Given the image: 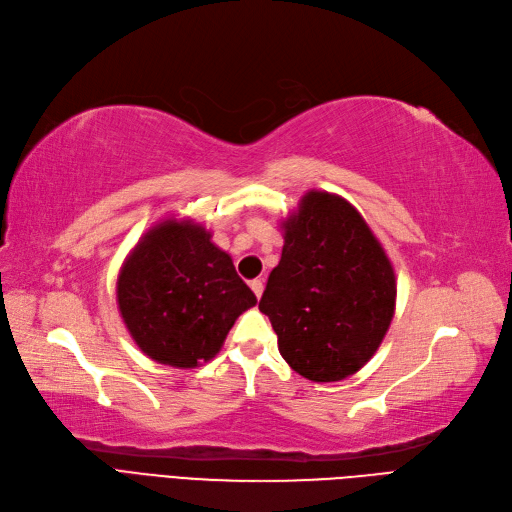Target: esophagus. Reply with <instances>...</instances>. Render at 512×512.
<instances>
[{"instance_id": "1", "label": "esophagus", "mask_w": 512, "mask_h": 512, "mask_svg": "<svg viewBox=\"0 0 512 512\" xmlns=\"http://www.w3.org/2000/svg\"><path fill=\"white\" fill-rule=\"evenodd\" d=\"M250 288H252V292L256 294V298H260V296H262V290H264L262 279H254V281H250Z\"/></svg>"}]
</instances>
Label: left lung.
<instances>
[{"mask_svg": "<svg viewBox=\"0 0 512 512\" xmlns=\"http://www.w3.org/2000/svg\"><path fill=\"white\" fill-rule=\"evenodd\" d=\"M284 226V250L258 309L279 354L309 381H341L375 356L396 309L390 258L360 211L309 190Z\"/></svg>", "mask_w": 512, "mask_h": 512, "instance_id": "8db88e82", "label": "left lung"}]
</instances>
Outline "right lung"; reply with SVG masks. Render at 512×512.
Here are the masks:
<instances>
[{"mask_svg": "<svg viewBox=\"0 0 512 512\" xmlns=\"http://www.w3.org/2000/svg\"><path fill=\"white\" fill-rule=\"evenodd\" d=\"M116 301L148 358L195 368L218 354L256 296L203 224L167 218L137 241L122 264Z\"/></svg>", "mask_w": 512, "mask_h": 512, "instance_id": "right-lung-1", "label": "right lung"}]
</instances>
